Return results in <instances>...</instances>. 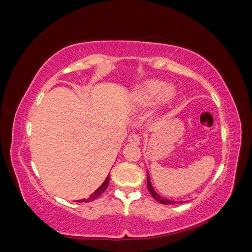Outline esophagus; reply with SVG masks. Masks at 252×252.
I'll use <instances>...</instances> for the list:
<instances>
[{
	"label": "esophagus",
	"mask_w": 252,
	"mask_h": 252,
	"mask_svg": "<svg viewBox=\"0 0 252 252\" xmlns=\"http://www.w3.org/2000/svg\"><path fill=\"white\" fill-rule=\"evenodd\" d=\"M128 141L132 144H140L141 143V136L138 133H132L129 135Z\"/></svg>",
	"instance_id": "1"
}]
</instances>
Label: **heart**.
Instances as JSON below:
<instances>
[{"label": "heart", "mask_w": 252, "mask_h": 252, "mask_svg": "<svg viewBox=\"0 0 252 252\" xmlns=\"http://www.w3.org/2000/svg\"><path fill=\"white\" fill-rule=\"evenodd\" d=\"M174 96V90L166 87V83L158 80H148L136 87L131 94V103L138 107H148L156 100L166 103Z\"/></svg>", "instance_id": "b5f03b06"}]
</instances>
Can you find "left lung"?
<instances>
[{
    "instance_id": "8db88e82",
    "label": "left lung",
    "mask_w": 252,
    "mask_h": 252,
    "mask_svg": "<svg viewBox=\"0 0 252 252\" xmlns=\"http://www.w3.org/2000/svg\"><path fill=\"white\" fill-rule=\"evenodd\" d=\"M147 187H148V190H149L150 194L155 197V200H156L157 202L161 203V204H165V205H171V204H175V203H177V202H174V201H170V200H168V199H165V197H162L158 193H157V192L155 191V189L152 188V186H151L149 175H147Z\"/></svg>"
}]
</instances>
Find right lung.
Instances as JSON below:
<instances>
[{
	"instance_id": "obj_1",
	"label": "right lung",
	"mask_w": 252,
	"mask_h": 252,
	"mask_svg": "<svg viewBox=\"0 0 252 252\" xmlns=\"http://www.w3.org/2000/svg\"><path fill=\"white\" fill-rule=\"evenodd\" d=\"M109 180H110V177L108 175L107 178H106V180L104 181V183L103 184L98 187L95 191L93 193V194H90L88 197H86V199H83V200H79L78 202H80V203H82V202H85V203H87V202H91V201H94L95 199H97L98 196H100L105 190H106V188L108 187V184H109Z\"/></svg>"
}]
</instances>
